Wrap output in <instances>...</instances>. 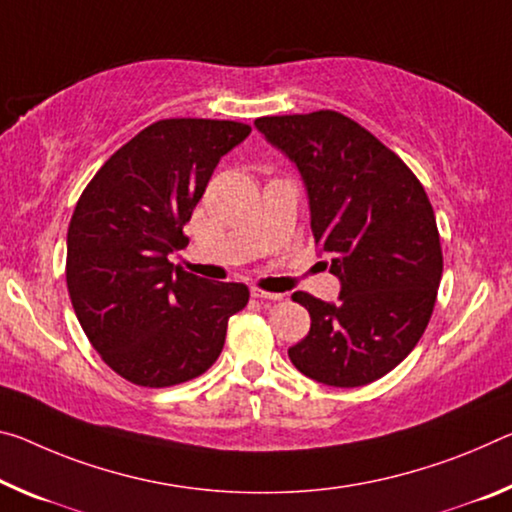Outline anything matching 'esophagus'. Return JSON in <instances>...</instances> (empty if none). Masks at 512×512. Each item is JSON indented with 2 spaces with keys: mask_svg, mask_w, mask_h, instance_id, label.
<instances>
[{
  "mask_svg": "<svg viewBox=\"0 0 512 512\" xmlns=\"http://www.w3.org/2000/svg\"><path fill=\"white\" fill-rule=\"evenodd\" d=\"M250 296L259 300H282V294H275V291H264L262 287L250 289Z\"/></svg>",
  "mask_w": 512,
  "mask_h": 512,
  "instance_id": "esophagus-1",
  "label": "esophagus"
}]
</instances>
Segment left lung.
Instances as JSON below:
<instances>
[{"mask_svg":"<svg viewBox=\"0 0 512 512\" xmlns=\"http://www.w3.org/2000/svg\"><path fill=\"white\" fill-rule=\"evenodd\" d=\"M255 127L296 164L314 243L342 282L339 303L291 296L312 326L289 360L330 387L373 383L408 358L433 314L442 248L431 200L415 173L344 113L266 116Z\"/></svg>","mask_w":512,"mask_h":512,"instance_id":"left-lung-1","label":"left lung"}]
</instances>
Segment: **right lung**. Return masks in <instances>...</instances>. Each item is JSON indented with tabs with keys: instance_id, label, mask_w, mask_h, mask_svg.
<instances>
[{
	"instance_id": "add662e5",
	"label": "right lung",
	"mask_w": 512,
	"mask_h": 512,
	"mask_svg": "<svg viewBox=\"0 0 512 512\" xmlns=\"http://www.w3.org/2000/svg\"><path fill=\"white\" fill-rule=\"evenodd\" d=\"M250 127L168 118L113 152L81 193L68 227L66 280L88 342L141 387L198 378L223 351L227 319L243 310L241 282H209L170 264L182 227L223 154Z\"/></svg>"
}]
</instances>
